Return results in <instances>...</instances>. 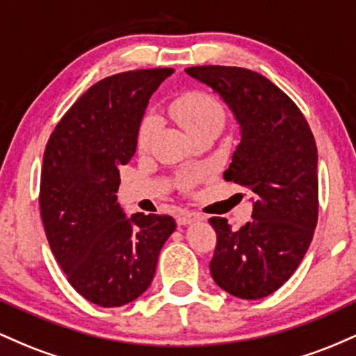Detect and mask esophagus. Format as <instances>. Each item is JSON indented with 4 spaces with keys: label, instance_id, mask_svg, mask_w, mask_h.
I'll return each mask as SVG.
<instances>
[{
    "label": "esophagus",
    "instance_id": "34e87169",
    "mask_svg": "<svg viewBox=\"0 0 356 356\" xmlns=\"http://www.w3.org/2000/svg\"><path fill=\"white\" fill-rule=\"evenodd\" d=\"M204 218L199 212H181L177 216V224L179 226H187V224L195 222V220H202Z\"/></svg>",
    "mask_w": 356,
    "mask_h": 356
}]
</instances>
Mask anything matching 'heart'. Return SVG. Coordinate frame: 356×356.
Returning <instances> with one entry per match:
<instances>
[{"label": "heart", "mask_w": 356, "mask_h": 356, "mask_svg": "<svg viewBox=\"0 0 356 356\" xmlns=\"http://www.w3.org/2000/svg\"><path fill=\"white\" fill-rule=\"evenodd\" d=\"M170 113L191 136L197 130L206 129V127H222L224 124L222 105L206 92H187L177 97L170 105ZM155 130H157V118L152 113H149L138 127L137 144L140 149H145L149 145ZM201 177L202 174H187L182 177L181 184L189 189Z\"/></svg>", "instance_id": "obj_1"}]
</instances>
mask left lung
<instances>
[{
	"label": "left lung",
	"instance_id": "1",
	"mask_svg": "<svg viewBox=\"0 0 356 356\" xmlns=\"http://www.w3.org/2000/svg\"><path fill=\"white\" fill-rule=\"evenodd\" d=\"M214 90L239 124L241 142L226 181L254 192L252 220L232 231L211 218L218 234L209 268L229 295L259 300L291 277L308 251L318 220V150L308 122L281 88L239 67L186 68Z\"/></svg>",
	"mask_w": 356,
	"mask_h": 356
}]
</instances>
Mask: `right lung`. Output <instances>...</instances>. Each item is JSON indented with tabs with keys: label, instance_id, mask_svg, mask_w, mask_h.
Here are the masks:
<instances>
[{
	"label": "right lung",
	"instance_id": "add662e5",
	"mask_svg": "<svg viewBox=\"0 0 356 356\" xmlns=\"http://www.w3.org/2000/svg\"><path fill=\"white\" fill-rule=\"evenodd\" d=\"M172 73L152 68L97 81L61 117L44 149L40 211L51 252L76 293L104 308L149 288L175 231L170 216L127 218L117 202L118 167L136 154L150 97Z\"/></svg>",
	"mask_w": 356,
	"mask_h": 356
}]
</instances>
